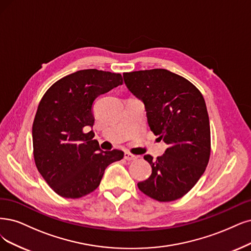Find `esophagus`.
Here are the masks:
<instances>
[{
	"mask_svg": "<svg viewBox=\"0 0 251 251\" xmlns=\"http://www.w3.org/2000/svg\"><path fill=\"white\" fill-rule=\"evenodd\" d=\"M124 158L126 160H128V161H132V160H136L137 159V156L133 155L131 153H129V152H126L125 155H124Z\"/></svg>",
	"mask_w": 251,
	"mask_h": 251,
	"instance_id": "esophagus-1",
	"label": "esophagus"
}]
</instances>
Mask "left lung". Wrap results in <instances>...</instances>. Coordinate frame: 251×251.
Returning <instances> with one entry per match:
<instances>
[{"label": "left lung", "mask_w": 251, "mask_h": 251, "mask_svg": "<svg viewBox=\"0 0 251 251\" xmlns=\"http://www.w3.org/2000/svg\"><path fill=\"white\" fill-rule=\"evenodd\" d=\"M123 77L128 90L143 100L151 130L169 146L156 160L144 156L152 174L137 187L158 201L181 199L200 180L210 159L205 99L189 80L166 69L125 72Z\"/></svg>", "instance_id": "8db88e82"}]
</instances>
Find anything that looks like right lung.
I'll return each mask as SVG.
<instances>
[{
    "label": "right lung",
    "instance_id": "obj_1",
    "mask_svg": "<svg viewBox=\"0 0 251 251\" xmlns=\"http://www.w3.org/2000/svg\"><path fill=\"white\" fill-rule=\"evenodd\" d=\"M122 83L120 73L79 70L55 81L40 100L32 127L34 160L60 197L93 192L107 166L124 157L121 150L102 151L93 130L83 131L94 124V100Z\"/></svg>",
    "mask_w": 251,
    "mask_h": 251
}]
</instances>
